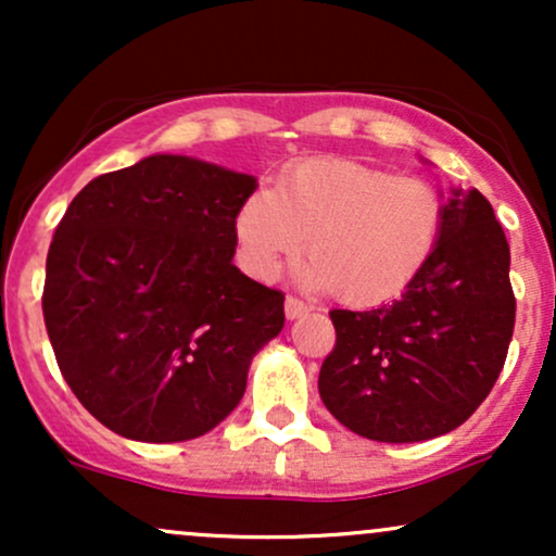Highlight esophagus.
<instances>
[{
  "label": "esophagus",
  "instance_id": "34e87169",
  "mask_svg": "<svg viewBox=\"0 0 556 556\" xmlns=\"http://www.w3.org/2000/svg\"><path fill=\"white\" fill-rule=\"evenodd\" d=\"M311 311V305L305 303V300H300V298H295V295H287V300H285V314H287V318H300V316H305Z\"/></svg>",
  "mask_w": 556,
  "mask_h": 556
}]
</instances>
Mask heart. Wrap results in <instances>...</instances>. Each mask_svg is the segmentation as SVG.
<instances>
[{
	"instance_id": "b5f03b06",
	"label": "heart",
	"mask_w": 556,
	"mask_h": 556,
	"mask_svg": "<svg viewBox=\"0 0 556 556\" xmlns=\"http://www.w3.org/2000/svg\"><path fill=\"white\" fill-rule=\"evenodd\" d=\"M444 201L431 182L353 159L290 164L274 190H256L235 216L242 266L271 279L308 238L303 279L348 305L397 298L442 238Z\"/></svg>"
}]
</instances>
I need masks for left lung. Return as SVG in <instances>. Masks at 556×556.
<instances>
[{"label":"left lung","instance_id":"left-lung-1","mask_svg":"<svg viewBox=\"0 0 556 556\" xmlns=\"http://www.w3.org/2000/svg\"><path fill=\"white\" fill-rule=\"evenodd\" d=\"M318 374L327 410L374 442L405 444L465 424L500 379L515 329L509 245L478 190H452L442 238L400 300L329 311Z\"/></svg>","mask_w":556,"mask_h":556}]
</instances>
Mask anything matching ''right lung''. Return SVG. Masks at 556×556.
Segmentation results:
<instances>
[{
    "label": "right lung",
    "mask_w": 556,
    "mask_h": 556,
    "mask_svg": "<svg viewBox=\"0 0 556 556\" xmlns=\"http://www.w3.org/2000/svg\"><path fill=\"white\" fill-rule=\"evenodd\" d=\"M251 175L156 154L91 180L54 229L43 324L96 420L136 442H188L238 407L285 295L232 264Z\"/></svg>",
    "instance_id": "add662e5"
}]
</instances>
